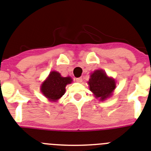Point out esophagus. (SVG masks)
I'll use <instances>...</instances> for the list:
<instances>
[{
  "mask_svg": "<svg viewBox=\"0 0 151 151\" xmlns=\"http://www.w3.org/2000/svg\"><path fill=\"white\" fill-rule=\"evenodd\" d=\"M82 77H77V78H76V81L77 82H78V83H81L82 82Z\"/></svg>",
  "mask_w": 151,
  "mask_h": 151,
  "instance_id": "34e87169",
  "label": "esophagus"
}]
</instances>
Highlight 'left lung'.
<instances>
[{"mask_svg":"<svg viewBox=\"0 0 151 151\" xmlns=\"http://www.w3.org/2000/svg\"><path fill=\"white\" fill-rule=\"evenodd\" d=\"M88 84L95 97L99 98L101 101L110 97L116 86L115 80L108 77L103 70H96L92 73Z\"/></svg>","mask_w":151,"mask_h":151,"instance_id":"obj_1","label":"left lung"}]
</instances>
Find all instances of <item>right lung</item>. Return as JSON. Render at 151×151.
Returning <instances> with one entry per match:
<instances>
[{"label": "right lung", "instance_id": "1", "mask_svg": "<svg viewBox=\"0 0 151 151\" xmlns=\"http://www.w3.org/2000/svg\"><path fill=\"white\" fill-rule=\"evenodd\" d=\"M71 82V77H63L58 72L52 71L42 83L41 92L48 100L56 102L65 94V87Z\"/></svg>", "mask_w": 151, "mask_h": 151}]
</instances>
